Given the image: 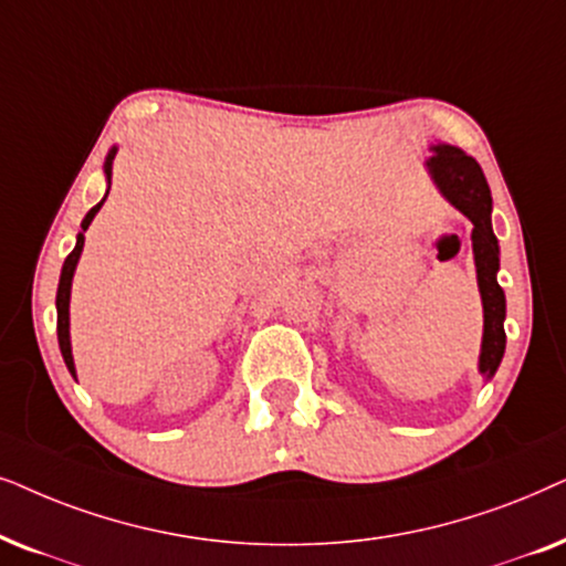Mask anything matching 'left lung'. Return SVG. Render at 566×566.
Wrapping results in <instances>:
<instances>
[{
  "mask_svg": "<svg viewBox=\"0 0 566 566\" xmlns=\"http://www.w3.org/2000/svg\"><path fill=\"white\" fill-rule=\"evenodd\" d=\"M432 157L424 163V168L446 199L458 212L465 214L473 224V263H476V282L481 292V305H484V336H481L479 354V373L486 380L494 378L496 367L504 357V290L496 282L500 271V243L492 230V191L484 178L481 165L446 142L429 145Z\"/></svg>",
  "mask_w": 566,
  "mask_h": 566,
  "instance_id": "left-lung-1",
  "label": "left lung"
}]
</instances>
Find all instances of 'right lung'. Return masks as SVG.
<instances>
[{
  "label": "right lung",
  "instance_id": "1",
  "mask_svg": "<svg viewBox=\"0 0 566 566\" xmlns=\"http://www.w3.org/2000/svg\"><path fill=\"white\" fill-rule=\"evenodd\" d=\"M118 149L111 147L108 157H105V165H103V172H105V180H108V188H111V170H113V157H116ZM108 196V191H105ZM103 196V201H105ZM101 205H95L90 212L85 214V220L80 224V232H77V245H74V251L66 255L64 266H62V276H59V290H56V334H59V349H62V357H64V365L66 370L72 373V378L77 380V370H74V357H72V342H70V297H72V279H74V271H77V263H80V255H82V248H85V232L90 228V222L95 220V214L101 212Z\"/></svg>",
  "mask_w": 566,
  "mask_h": 566
}]
</instances>
